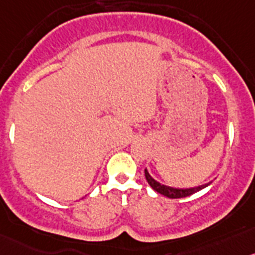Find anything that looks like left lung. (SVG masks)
Segmentation results:
<instances>
[{
  "label": "left lung",
  "mask_w": 255,
  "mask_h": 255,
  "mask_svg": "<svg viewBox=\"0 0 255 255\" xmlns=\"http://www.w3.org/2000/svg\"><path fill=\"white\" fill-rule=\"evenodd\" d=\"M144 176H146V180L150 184V187L152 188L153 190H156L157 193L162 194V196L167 197V198H183V197H188L190 194L196 193L198 190L203 189L207 185H210V183H206L203 185H198V187L194 188H173V187H167V185L160 184L159 182H156L155 179L148 174L147 169H144Z\"/></svg>",
  "instance_id": "left-lung-1"
}]
</instances>
